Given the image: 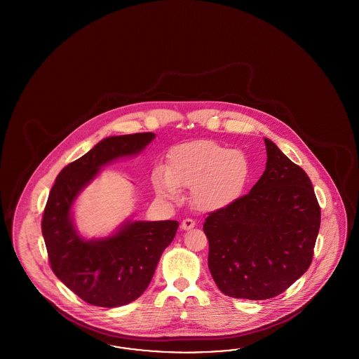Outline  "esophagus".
I'll list each match as a JSON object with an SVG mask.
<instances>
[{"mask_svg":"<svg viewBox=\"0 0 359 359\" xmlns=\"http://www.w3.org/2000/svg\"><path fill=\"white\" fill-rule=\"evenodd\" d=\"M196 222L192 219V218H184L183 221H182V229L183 230H189V229L195 228Z\"/></svg>","mask_w":359,"mask_h":359,"instance_id":"esophagus-1","label":"esophagus"}]
</instances>
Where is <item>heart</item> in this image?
<instances>
[{"instance_id": "b5f03b06", "label": "heart", "mask_w": 359, "mask_h": 359, "mask_svg": "<svg viewBox=\"0 0 359 359\" xmlns=\"http://www.w3.org/2000/svg\"><path fill=\"white\" fill-rule=\"evenodd\" d=\"M250 172L245 152L213 141L189 142L170 150L165 172H154L152 185L158 195L171 200L180 197V189H191L194 207L213 212L238 200Z\"/></svg>"}]
</instances>
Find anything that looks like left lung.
I'll list each match as a JSON object with an SVG mask.
<instances>
[{
    "mask_svg": "<svg viewBox=\"0 0 359 359\" xmlns=\"http://www.w3.org/2000/svg\"><path fill=\"white\" fill-rule=\"evenodd\" d=\"M266 170L248 195L209 213L208 266L222 294L266 300L294 284L313 258L321 210L311 179L264 138Z\"/></svg>",
    "mask_w": 359,
    "mask_h": 359,
    "instance_id": "1",
    "label": "left lung"
}]
</instances>
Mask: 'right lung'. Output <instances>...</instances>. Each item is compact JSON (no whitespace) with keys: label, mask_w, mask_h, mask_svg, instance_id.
Returning <instances> with one entry per match:
<instances>
[{"label":"right lung","mask_w":359,"mask_h":359,"mask_svg":"<svg viewBox=\"0 0 359 359\" xmlns=\"http://www.w3.org/2000/svg\"><path fill=\"white\" fill-rule=\"evenodd\" d=\"M154 133L108 137L65 165L51 188L42 233L55 275L88 304L105 308L138 299L151 282L164 249L172 242L177 221H125L109 237L84 239L77 233L72 205L105 164L137 155Z\"/></svg>","instance_id":"obj_1"}]
</instances>
